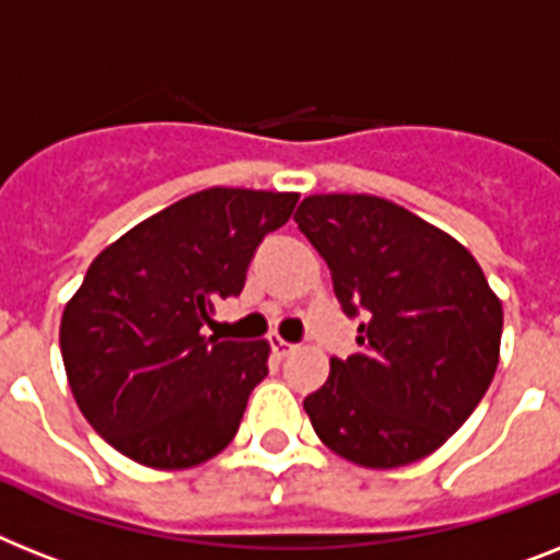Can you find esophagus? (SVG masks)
<instances>
[{
  "mask_svg": "<svg viewBox=\"0 0 560 560\" xmlns=\"http://www.w3.org/2000/svg\"><path fill=\"white\" fill-rule=\"evenodd\" d=\"M271 349H275L277 358H289V354L294 352L298 346L289 343V340H283V337H271Z\"/></svg>",
  "mask_w": 560,
  "mask_h": 560,
  "instance_id": "34e87169",
  "label": "esophagus"
}]
</instances>
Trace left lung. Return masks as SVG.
I'll list each match as a JSON object with an SVG mask.
<instances>
[{"mask_svg": "<svg viewBox=\"0 0 560 560\" xmlns=\"http://www.w3.org/2000/svg\"><path fill=\"white\" fill-rule=\"evenodd\" d=\"M294 223L329 262L360 352L303 400L331 452L369 469L432 455L487 395L503 308L455 237L372 194H312Z\"/></svg>", "mask_w": 560, "mask_h": 560, "instance_id": "8db88e82", "label": "left lung"}]
</instances>
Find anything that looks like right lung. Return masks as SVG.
<instances>
[{"mask_svg": "<svg viewBox=\"0 0 560 560\" xmlns=\"http://www.w3.org/2000/svg\"><path fill=\"white\" fill-rule=\"evenodd\" d=\"M294 191L206 188L114 240L59 323L73 400L96 435L151 469H191L229 446L269 374L266 340L202 335L237 298Z\"/></svg>", "mask_w": 560, "mask_h": 560, "instance_id": "1", "label": "right lung"}]
</instances>
